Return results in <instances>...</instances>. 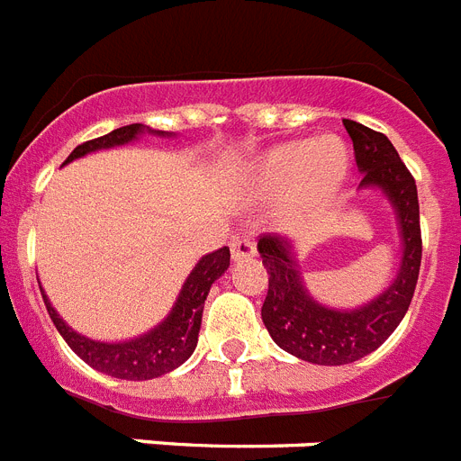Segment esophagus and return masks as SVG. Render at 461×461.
<instances>
[{"label": "esophagus", "instance_id": "34e87169", "mask_svg": "<svg viewBox=\"0 0 461 461\" xmlns=\"http://www.w3.org/2000/svg\"><path fill=\"white\" fill-rule=\"evenodd\" d=\"M254 252H257V247H254L252 240L235 238L233 242H230V257H233V261H240V258H247V257H254Z\"/></svg>", "mask_w": 461, "mask_h": 461}]
</instances>
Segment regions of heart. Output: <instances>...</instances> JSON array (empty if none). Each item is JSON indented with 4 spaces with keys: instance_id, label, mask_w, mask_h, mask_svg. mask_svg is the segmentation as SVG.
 Instances as JSON below:
<instances>
[{
    "instance_id": "heart-1",
    "label": "heart",
    "mask_w": 461,
    "mask_h": 461,
    "mask_svg": "<svg viewBox=\"0 0 461 461\" xmlns=\"http://www.w3.org/2000/svg\"><path fill=\"white\" fill-rule=\"evenodd\" d=\"M348 176V155L339 139H302L280 143L254 158L245 188L264 200H283V219L303 226L330 207Z\"/></svg>"
}]
</instances>
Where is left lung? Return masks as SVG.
<instances>
[{"instance_id": "8db88e82", "label": "left lung", "mask_w": 461, "mask_h": 461, "mask_svg": "<svg viewBox=\"0 0 461 461\" xmlns=\"http://www.w3.org/2000/svg\"><path fill=\"white\" fill-rule=\"evenodd\" d=\"M344 127L363 174L360 190H382L389 200L402 252L398 273L382 294L358 308H332L308 294L290 240L280 235L258 240L257 249L268 271L261 321L283 351L315 365L356 363L389 339L408 313L421 264L420 200L412 174L386 136L353 120H344Z\"/></svg>"}]
</instances>
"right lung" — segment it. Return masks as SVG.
<instances>
[{"mask_svg": "<svg viewBox=\"0 0 461 461\" xmlns=\"http://www.w3.org/2000/svg\"><path fill=\"white\" fill-rule=\"evenodd\" d=\"M143 134L171 136L169 131H155V129L146 127V124H127V127L115 129V131H110V134L101 136V139L86 140V143L77 146L63 165H68L72 159L85 158L89 153H96V150L127 146V143H131V140H136ZM228 266H230V249L228 247H221V249H216L212 254H204L195 264V268L190 271V276L185 277L184 287L178 292L176 302H174L165 321L155 325L150 332L136 337V339L115 341V344L89 339L85 334L75 332L60 318L59 311L51 306L49 296L41 290V285L40 290L44 306L49 311V318L53 321L60 337L66 339V344L86 365H91L94 370L103 372V375L117 376V379L146 382V379H155V376L176 370L178 365H184L193 356L197 346L200 325H203L204 299L209 294V287L228 271ZM37 283H40V277H37Z\"/></svg>", "mask_w": 461, "mask_h": 461, "instance_id": "obj_1", "label": "right lung"}]
</instances>
